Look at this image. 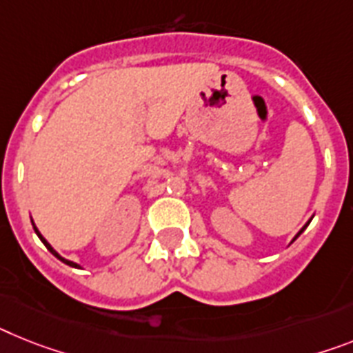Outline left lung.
Wrapping results in <instances>:
<instances>
[{"instance_id":"left-lung-1","label":"left lung","mask_w":353,"mask_h":353,"mask_svg":"<svg viewBox=\"0 0 353 353\" xmlns=\"http://www.w3.org/2000/svg\"><path fill=\"white\" fill-rule=\"evenodd\" d=\"M310 221H312V219H309V222H307V224H305V226H303V228H301L300 232L296 233V235H294V239H292V241H291V242H294V241H296V239H298V236H300V235H301V233H303V232H305V228L309 226V224H310Z\"/></svg>"}]
</instances>
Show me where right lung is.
Masks as SVG:
<instances>
[{
	"label": "right lung",
	"mask_w": 353,
	"mask_h": 353,
	"mask_svg": "<svg viewBox=\"0 0 353 353\" xmlns=\"http://www.w3.org/2000/svg\"><path fill=\"white\" fill-rule=\"evenodd\" d=\"M32 226H34V232H35V233H37V236H39V239H41V242H43V244H44V245H46V248H48V251H50V253H52V254H53V256H57V259H59V260H61V262H64V263H66V265H70V268H75V269H82V268H81V265H79V263H75V262H71V260L64 259V256H61V254H59V253H57V251L53 250L52 245H50V242H48V241H46V239H44V236H43V235H41V232H39V230H37V226H35V224H34V221H32Z\"/></svg>",
	"instance_id": "add662e5"
}]
</instances>
